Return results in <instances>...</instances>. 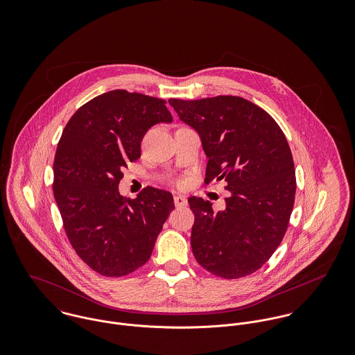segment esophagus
<instances>
[{
  "instance_id": "34e87169",
  "label": "esophagus",
  "mask_w": 355,
  "mask_h": 355,
  "mask_svg": "<svg viewBox=\"0 0 355 355\" xmlns=\"http://www.w3.org/2000/svg\"><path fill=\"white\" fill-rule=\"evenodd\" d=\"M173 202L178 207H183V206H187V198L183 196H175Z\"/></svg>"
}]
</instances>
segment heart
Wrapping results in <instances>:
<instances>
[{
  "instance_id": "obj_1",
  "label": "heart",
  "mask_w": 355,
  "mask_h": 355,
  "mask_svg": "<svg viewBox=\"0 0 355 355\" xmlns=\"http://www.w3.org/2000/svg\"><path fill=\"white\" fill-rule=\"evenodd\" d=\"M175 184H176V186H182V184H183V180L176 179V180H175Z\"/></svg>"
}]
</instances>
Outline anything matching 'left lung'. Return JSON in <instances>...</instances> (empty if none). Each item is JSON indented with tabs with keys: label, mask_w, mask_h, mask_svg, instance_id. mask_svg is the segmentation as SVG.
I'll use <instances>...</instances> for the list:
<instances>
[{
	"label": "left lung",
	"mask_w": 355,
	"mask_h": 355,
	"mask_svg": "<svg viewBox=\"0 0 355 355\" xmlns=\"http://www.w3.org/2000/svg\"><path fill=\"white\" fill-rule=\"evenodd\" d=\"M169 103L201 137L209 158L205 183L224 180L231 191L218 211L200 197L189 198L193 254L214 276H249L282 243L294 207L297 179L286 135L269 113L242 97Z\"/></svg>",
	"instance_id": "obj_1"
}]
</instances>
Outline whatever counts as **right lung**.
I'll return each instance as SVG.
<instances>
[{
	"label": "right lung",
	"instance_id": "right-lung-1",
	"mask_svg": "<svg viewBox=\"0 0 355 355\" xmlns=\"http://www.w3.org/2000/svg\"><path fill=\"white\" fill-rule=\"evenodd\" d=\"M166 101L112 90L80 106L67 123L53 164V194L76 254L97 273L120 277L145 265L169 213L171 193L146 187L135 200L119 193L123 169L141 142L171 123Z\"/></svg>",
	"mask_w": 355,
	"mask_h": 355
}]
</instances>
